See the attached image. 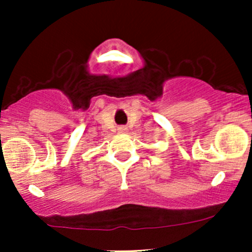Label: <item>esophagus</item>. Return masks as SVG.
<instances>
[{
	"mask_svg": "<svg viewBox=\"0 0 252 252\" xmlns=\"http://www.w3.org/2000/svg\"><path fill=\"white\" fill-rule=\"evenodd\" d=\"M119 131H121V133H126V126H121V128H119Z\"/></svg>",
	"mask_w": 252,
	"mask_h": 252,
	"instance_id": "obj_1",
	"label": "esophagus"
}]
</instances>
